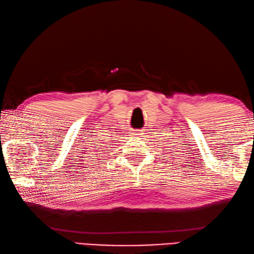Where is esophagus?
I'll use <instances>...</instances> for the list:
<instances>
[{
  "label": "esophagus",
  "mask_w": 254,
  "mask_h": 254,
  "mask_svg": "<svg viewBox=\"0 0 254 254\" xmlns=\"http://www.w3.org/2000/svg\"><path fill=\"white\" fill-rule=\"evenodd\" d=\"M141 130H135L133 131V135H136V136H140L141 135Z\"/></svg>",
  "instance_id": "1"
}]
</instances>
